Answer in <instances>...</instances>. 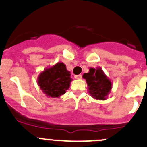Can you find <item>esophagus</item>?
<instances>
[{
    "label": "esophagus",
    "instance_id": "34e87169",
    "mask_svg": "<svg viewBox=\"0 0 147 147\" xmlns=\"http://www.w3.org/2000/svg\"><path fill=\"white\" fill-rule=\"evenodd\" d=\"M75 78H76V79H78V80H80V79H82V75L81 74L76 75V76H75Z\"/></svg>",
    "mask_w": 147,
    "mask_h": 147
}]
</instances>
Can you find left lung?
<instances>
[{
    "instance_id": "8db88e82",
    "label": "left lung",
    "mask_w": 147,
    "mask_h": 147,
    "mask_svg": "<svg viewBox=\"0 0 147 147\" xmlns=\"http://www.w3.org/2000/svg\"><path fill=\"white\" fill-rule=\"evenodd\" d=\"M82 77L86 80L88 93L93 98L107 99L112 89V82L101 67H90L89 72L84 74Z\"/></svg>"
}]
</instances>
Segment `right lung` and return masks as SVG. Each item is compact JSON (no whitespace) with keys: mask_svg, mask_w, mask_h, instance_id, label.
<instances>
[{"mask_svg":"<svg viewBox=\"0 0 147 147\" xmlns=\"http://www.w3.org/2000/svg\"><path fill=\"white\" fill-rule=\"evenodd\" d=\"M72 80L71 72L66 69L63 62H57L52 67L45 68L37 77L38 86L48 97L51 98H58L65 94Z\"/></svg>","mask_w":147,"mask_h":147,"instance_id":"add662e5","label":"right lung"}]
</instances>
